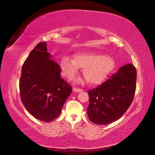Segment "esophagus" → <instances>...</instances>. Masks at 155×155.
Here are the masks:
<instances>
[{
  "mask_svg": "<svg viewBox=\"0 0 155 155\" xmlns=\"http://www.w3.org/2000/svg\"><path fill=\"white\" fill-rule=\"evenodd\" d=\"M72 90L74 92H81V91H82L83 90H81V89H79V88H77V87H73Z\"/></svg>",
  "mask_w": 155,
  "mask_h": 155,
  "instance_id": "1",
  "label": "esophagus"
}]
</instances>
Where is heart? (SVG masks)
<instances>
[{
  "label": "heart",
  "instance_id": "heart-1",
  "mask_svg": "<svg viewBox=\"0 0 155 155\" xmlns=\"http://www.w3.org/2000/svg\"><path fill=\"white\" fill-rule=\"evenodd\" d=\"M62 74L72 79L83 68V74L90 85H100L106 79L115 67V61L111 56L98 52H82L76 53L74 58L65 56L60 60Z\"/></svg>",
  "mask_w": 155,
  "mask_h": 155
}]
</instances>
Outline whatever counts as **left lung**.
Instances as JSON below:
<instances>
[{
  "label": "left lung",
  "instance_id": "left-lung-1",
  "mask_svg": "<svg viewBox=\"0 0 155 155\" xmlns=\"http://www.w3.org/2000/svg\"><path fill=\"white\" fill-rule=\"evenodd\" d=\"M137 71L131 64L120 68L102 85L88 91L89 119L98 125L107 124L120 119L134 98Z\"/></svg>",
  "mask_w": 155,
  "mask_h": 155
}]
</instances>
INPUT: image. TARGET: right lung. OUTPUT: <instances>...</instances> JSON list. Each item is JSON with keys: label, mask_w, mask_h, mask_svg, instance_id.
<instances>
[{"label": "right lung", "mask_w": 155, "mask_h": 155, "mask_svg": "<svg viewBox=\"0 0 155 155\" xmlns=\"http://www.w3.org/2000/svg\"><path fill=\"white\" fill-rule=\"evenodd\" d=\"M45 41L37 44L25 60L19 81L20 98L31 115L49 122L57 118L72 92L61 78V68L47 52Z\"/></svg>", "instance_id": "right-lung-1"}]
</instances>
